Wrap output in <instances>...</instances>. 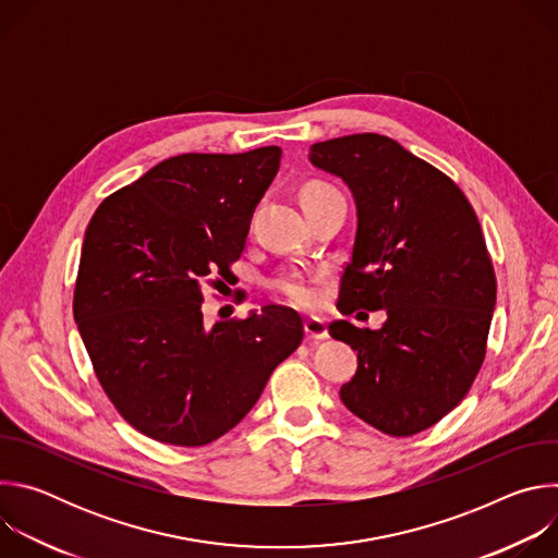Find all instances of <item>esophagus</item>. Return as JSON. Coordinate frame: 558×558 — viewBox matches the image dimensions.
Returning a JSON list of instances; mask_svg holds the SVG:
<instances>
[{"label": "esophagus", "mask_w": 558, "mask_h": 558, "mask_svg": "<svg viewBox=\"0 0 558 558\" xmlns=\"http://www.w3.org/2000/svg\"><path fill=\"white\" fill-rule=\"evenodd\" d=\"M304 333L308 340H327L329 338V329H327L325 320H317V317H311V320L304 323Z\"/></svg>", "instance_id": "1"}]
</instances>
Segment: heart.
Masks as SVG:
<instances>
[{
    "mask_svg": "<svg viewBox=\"0 0 558 558\" xmlns=\"http://www.w3.org/2000/svg\"><path fill=\"white\" fill-rule=\"evenodd\" d=\"M331 196H342V194L333 185L323 181H311L302 187V205H311ZM269 284L278 295H282L291 304L311 306L315 302V289L311 287V280L302 271H282Z\"/></svg>",
    "mask_w": 558,
    "mask_h": 558,
    "instance_id": "1",
    "label": "heart"
}]
</instances>
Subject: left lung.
<instances>
[{
  "label": "left lung",
  "instance_id": "left-lung-1",
  "mask_svg": "<svg viewBox=\"0 0 558 558\" xmlns=\"http://www.w3.org/2000/svg\"><path fill=\"white\" fill-rule=\"evenodd\" d=\"M308 161L340 177L357 207L338 308L386 311L377 331L329 325L357 351L342 402L386 435L422 433L463 400L486 357L497 280L482 225L444 172L388 136L313 143Z\"/></svg>",
  "mask_w": 558,
  "mask_h": 558
}]
</instances>
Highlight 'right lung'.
Returning <instances> with one entry per match:
<instances>
[{"mask_svg":"<svg viewBox=\"0 0 558 558\" xmlns=\"http://www.w3.org/2000/svg\"><path fill=\"white\" fill-rule=\"evenodd\" d=\"M280 156L276 145L172 156L110 194L86 229L74 323L110 402L149 439L194 448L222 437L302 342L287 306L203 323L201 284L241 258Z\"/></svg>","mask_w":558,"mask_h":558,"instance_id":"1","label":"right lung"}]
</instances>
